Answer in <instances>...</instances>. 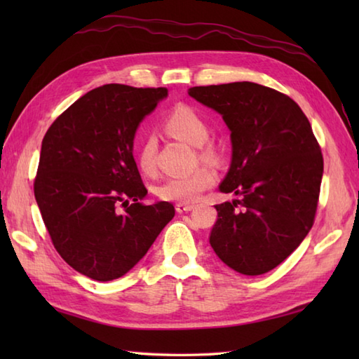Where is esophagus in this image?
I'll return each mask as SVG.
<instances>
[{
  "label": "esophagus",
  "instance_id": "obj_1",
  "mask_svg": "<svg viewBox=\"0 0 359 359\" xmlns=\"http://www.w3.org/2000/svg\"><path fill=\"white\" fill-rule=\"evenodd\" d=\"M194 208V205H189V203H175V211L177 212H187V211H191Z\"/></svg>",
  "mask_w": 359,
  "mask_h": 359
}]
</instances>
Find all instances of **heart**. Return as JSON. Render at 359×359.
<instances>
[{"label":"heart","instance_id":"b5f03b06","mask_svg":"<svg viewBox=\"0 0 359 359\" xmlns=\"http://www.w3.org/2000/svg\"><path fill=\"white\" fill-rule=\"evenodd\" d=\"M166 131L177 139L184 140L193 147H201V157L205 160H216L217 148L212 143H205L208 140L210 128L196 109L189 106L180 104L174 108L170 116L165 120ZM154 157H156V140L152 137H147L140 144L137 152V162L144 172L154 171ZM215 184V174L208 168H199L193 172L171 175L166 177L162 184L157 187V194L165 201L188 203L197 201L205 189H208Z\"/></svg>","mask_w":359,"mask_h":359}]
</instances>
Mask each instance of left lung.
I'll list each match as a JSON object with an SVG mask.
<instances>
[{
	"instance_id": "1",
	"label": "left lung",
	"mask_w": 359,
	"mask_h": 359,
	"mask_svg": "<svg viewBox=\"0 0 359 359\" xmlns=\"http://www.w3.org/2000/svg\"><path fill=\"white\" fill-rule=\"evenodd\" d=\"M188 95L230 129L231 163L219 189L210 243L234 271L257 276L293 253L311 230L324 172L321 148L292 98L251 81L194 86Z\"/></svg>"
}]
</instances>
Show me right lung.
<instances>
[{
	"label": "right lung",
	"instance_id": "add662e5",
	"mask_svg": "<svg viewBox=\"0 0 359 359\" xmlns=\"http://www.w3.org/2000/svg\"><path fill=\"white\" fill-rule=\"evenodd\" d=\"M166 97L165 88L104 85L44 135L35 201L60 256L90 279L123 276L174 217L170 202L140 203L148 191L133 156L137 129Z\"/></svg>",
	"mask_w": 359,
	"mask_h": 359
}]
</instances>
